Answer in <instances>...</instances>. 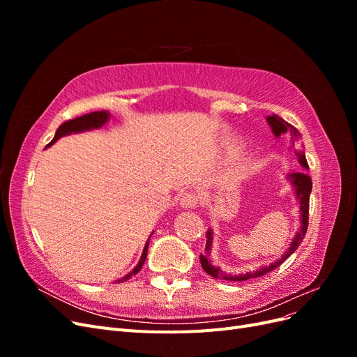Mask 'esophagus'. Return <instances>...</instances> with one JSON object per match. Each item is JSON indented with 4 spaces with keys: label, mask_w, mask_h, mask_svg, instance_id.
Masks as SVG:
<instances>
[{
    "label": "esophagus",
    "mask_w": 357,
    "mask_h": 357,
    "mask_svg": "<svg viewBox=\"0 0 357 357\" xmlns=\"http://www.w3.org/2000/svg\"><path fill=\"white\" fill-rule=\"evenodd\" d=\"M197 204H198V197H197V193H193V192L183 193L181 198H180V207L185 208V210L195 208Z\"/></svg>",
    "instance_id": "1"
}]
</instances>
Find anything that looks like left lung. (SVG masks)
<instances>
[{
    "instance_id": "1",
    "label": "left lung",
    "mask_w": 357,
    "mask_h": 357,
    "mask_svg": "<svg viewBox=\"0 0 357 357\" xmlns=\"http://www.w3.org/2000/svg\"><path fill=\"white\" fill-rule=\"evenodd\" d=\"M266 122L271 128V131L274 134L275 138H280L284 134L290 135V143L291 147H295V153L298 156V162L301 165V171L302 172H291V174H287L286 178L289 180L291 189L295 192V198L296 202L299 205V228L295 232L294 238H291L289 247L284 250V253L280 256L278 259H275L274 262L268 264V265H262L259 266L255 271H248V273H241V274H228L225 273L223 269L218 265H213L211 261V250H213V238H214V232L210 228L207 231V244H205V253L199 255V262L201 266L205 273L208 275L219 278V280H228V282H245V280H252L256 277H262L265 274H268L269 271H273L280 264H283L286 259L294 253L298 245L304 240V236L307 234V226H308V207H310V195H311V189H312V183L311 178L308 177L307 171H308V164L305 159V152H304V146L301 143V134L295 126H291L290 123H287L284 119L278 117L277 114L268 116Z\"/></svg>"
}]
</instances>
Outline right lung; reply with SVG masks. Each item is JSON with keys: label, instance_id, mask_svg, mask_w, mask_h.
Instances as JSON below:
<instances>
[{"label": "right lung", "instance_id": "add662e5", "mask_svg": "<svg viewBox=\"0 0 357 357\" xmlns=\"http://www.w3.org/2000/svg\"><path fill=\"white\" fill-rule=\"evenodd\" d=\"M110 112L107 110H102V112H92V113H88V114H83L80 117H75L73 119V121H68L66 123H62L58 129H56V134L55 137H53V139L50 142V144H47V147H50L52 144H55L59 138L66 137V135H71V134H80V132H86V131H92V129H100L102 128L107 122L110 121ZM153 234V232H152ZM150 240V236H149ZM149 240L144 245V250L142 253V257H139L138 264L135 265V268L132 269L131 273H128L126 275H123L122 278L117 280V283H122V282H126V280L131 278L132 275H135L139 269L143 268L144 262H146V257H147V250H149Z\"/></svg>", "mask_w": 357, "mask_h": 357}]
</instances>
